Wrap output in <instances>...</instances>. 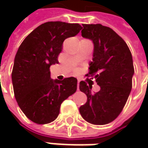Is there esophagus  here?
Wrapping results in <instances>:
<instances>
[{"mask_svg":"<svg viewBox=\"0 0 148 148\" xmlns=\"http://www.w3.org/2000/svg\"><path fill=\"white\" fill-rule=\"evenodd\" d=\"M79 84H80V80H77V90H79Z\"/></svg>","mask_w":148,"mask_h":148,"instance_id":"34e87169","label":"esophagus"}]
</instances>
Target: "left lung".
Wrapping results in <instances>:
<instances>
[{"mask_svg": "<svg viewBox=\"0 0 148 148\" xmlns=\"http://www.w3.org/2000/svg\"><path fill=\"white\" fill-rule=\"evenodd\" d=\"M82 25V36L94 44L86 76H94L100 90L93 93L91 86L81 82L80 90L87 101L79 111L86 121L104 125L114 121L127 102L134 74L133 57L127 43L112 29L100 24Z\"/></svg>", "mask_w": 148, "mask_h": 148, "instance_id": "8db88e82", "label": "left lung"}]
</instances>
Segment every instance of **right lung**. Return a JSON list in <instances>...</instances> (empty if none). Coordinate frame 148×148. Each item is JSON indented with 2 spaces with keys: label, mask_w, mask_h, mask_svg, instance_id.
<instances>
[{
  "label": "right lung",
  "mask_w": 148,
  "mask_h": 148,
  "mask_svg": "<svg viewBox=\"0 0 148 148\" xmlns=\"http://www.w3.org/2000/svg\"><path fill=\"white\" fill-rule=\"evenodd\" d=\"M82 29L79 24L49 21L33 30L20 44L14 58L12 84L20 110L34 123L54 121L62 101L76 92L77 78L53 80L50 66L58 63L63 41Z\"/></svg>",
  "instance_id": "right-lung-1"
}]
</instances>
